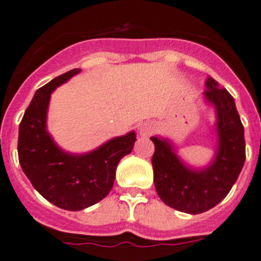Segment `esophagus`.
<instances>
[{
	"label": "esophagus",
	"mask_w": 261,
	"mask_h": 261,
	"mask_svg": "<svg viewBox=\"0 0 261 261\" xmlns=\"http://www.w3.org/2000/svg\"><path fill=\"white\" fill-rule=\"evenodd\" d=\"M155 130V126L152 123H150V122H146V123L141 124L139 126V128H138V133H139V135L143 138H147L150 137L152 133H154Z\"/></svg>",
	"instance_id": "esophagus-1"
}]
</instances>
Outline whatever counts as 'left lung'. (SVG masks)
<instances>
[{
  "mask_svg": "<svg viewBox=\"0 0 261 261\" xmlns=\"http://www.w3.org/2000/svg\"><path fill=\"white\" fill-rule=\"evenodd\" d=\"M205 105L215 110L216 151L205 167H192L179 158L167 138L151 137L154 183L159 198L174 210L186 214H201L219 204L231 191L246 162L244 127L235 100L214 78L205 81Z\"/></svg>",
  "mask_w": 261,
  "mask_h": 261,
  "instance_id": "8db88e82",
  "label": "left lung"
}]
</instances>
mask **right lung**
Instances as JSON below:
<instances>
[{
    "label": "right lung",
    "mask_w": 261,
    "mask_h": 261,
    "mask_svg": "<svg viewBox=\"0 0 261 261\" xmlns=\"http://www.w3.org/2000/svg\"><path fill=\"white\" fill-rule=\"evenodd\" d=\"M81 73L73 69L38 89L26 109L18 130V159L33 187L46 200L67 211L95 204L113 188L118 163L130 154L135 131L113 138L95 150L71 154L62 150L47 131L51 93Z\"/></svg>",
    "instance_id": "add662e5"
}]
</instances>
